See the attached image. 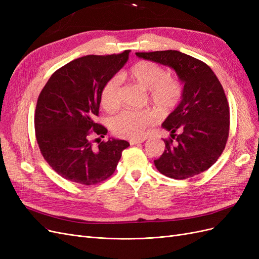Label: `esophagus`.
I'll return each mask as SVG.
<instances>
[{"instance_id": "1", "label": "esophagus", "mask_w": 259, "mask_h": 259, "mask_svg": "<svg viewBox=\"0 0 259 259\" xmlns=\"http://www.w3.org/2000/svg\"><path fill=\"white\" fill-rule=\"evenodd\" d=\"M146 140V138H139V139H131L130 144L131 145H137V144H142Z\"/></svg>"}]
</instances>
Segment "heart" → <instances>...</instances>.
<instances>
[{"mask_svg": "<svg viewBox=\"0 0 259 259\" xmlns=\"http://www.w3.org/2000/svg\"><path fill=\"white\" fill-rule=\"evenodd\" d=\"M121 76L142 85L149 91V99L161 112H169L177 107L183 97V85L166 70L150 60H140ZM122 82L119 75L108 79L100 92V103L106 110L113 111L121 105ZM154 114L149 110H123L111 119V130L116 136L138 138L154 123Z\"/></svg>", "mask_w": 259, "mask_h": 259, "instance_id": "heart-1", "label": "heart"}]
</instances>
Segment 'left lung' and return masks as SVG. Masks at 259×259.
<instances>
[{
	"mask_svg": "<svg viewBox=\"0 0 259 259\" xmlns=\"http://www.w3.org/2000/svg\"><path fill=\"white\" fill-rule=\"evenodd\" d=\"M136 55L174 68L185 83L182 101L162 124L171 134L164 139L165 150L154 160L155 167L174 179L201 174L222 155L229 136V104L221 82L205 62L178 51Z\"/></svg>",
	"mask_w": 259,
	"mask_h": 259,
	"instance_id": "obj_1",
	"label": "left lung"
}]
</instances>
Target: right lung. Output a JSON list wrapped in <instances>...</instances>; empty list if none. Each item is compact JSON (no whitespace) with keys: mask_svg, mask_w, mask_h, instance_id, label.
I'll return each instance as SVG.
<instances>
[{"mask_svg":"<svg viewBox=\"0 0 259 259\" xmlns=\"http://www.w3.org/2000/svg\"><path fill=\"white\" fill-rule=\"evenodd\" d=\"M131 51L112 55H88L68 62L55 71L38 95L34 128L44 160L67 180L85 186L99 184L110 177L125 140L99 142L107 128L97 123L100 92L125 65Z\"/></svg>","mask_w":259,"mask_h":259,"instance_id":"right-lung-1","label":"right lung"}]
</instances>
